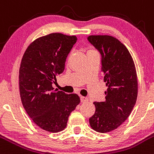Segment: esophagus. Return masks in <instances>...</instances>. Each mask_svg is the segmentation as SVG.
<instances>
[{
  "mask_svg": "<svg viewBox=\"0 0 154 154\" xmlns=\"http://www.w3.org/2000/svg\"><path fill=\"white\" fill-rule=\"evenodd\" d=\"M80 101H81V103H87V102L88 101V99L87 97H80Z\"/></svg>",
  "mask_w": 154,
  "mask_h": 154,
  "instance_id": "esophagus-1",
  "label": "esophagus"
}]
</instances>
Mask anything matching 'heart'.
<instances>
[{
  "instance_id": "1",
  "label": "heart",
  "mask_w": 154,
  "mask_h": 154,
  "mask_svg": "<svg viewBox=\"0 0 154 154\" xmlns=\"http://www.w3.org/2000/svg\"><path fill=\"white\" fill-rule=\"evenodd\" d=\"M94 51V50H93V49H90V50H88V51Z\"/></svg>"
}]
</instances>
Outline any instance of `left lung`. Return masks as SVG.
I'll use <instances>...</instances> for the list:
<instances>
[{
  "label": "left lung",
  "mask_w": 154,
  "mask_h": 154,
  "mask_svg": "<svg viewBox=\"0 0 154 154\" xmlns=\"http://www.w3.org/2000/svg\"><path fill=\"white\" fill-rule=\"evenodd\" d=\"M88 41L101 54L102 72L108 87L104 102H94L95 113L89 119L92 129L114 131L127 119L136 104L138 82L130 52L119 40L109 35H91Z\"/></svg>",
  "instance_id": "1"
}]
</instances>
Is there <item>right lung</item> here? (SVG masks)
<instances>
[{
  "mask_svg": "<svg viewBox=\"0 0 154 154\" xmlns=\"http://www.w3.org/2000/svg\"><path fill=\"white\" fill-rule=\"evenodd\" d=\"M77 40L76 36L49 34L34 40L23 56L19 70L22 104L34 122L46 131L63 130L80 102L76 94H67L52 87Z\"/></svg>",
  "mask_w": 154,
  "mask_h": 154,
  "instance_id": "add662e5",
  "label": "right lung"
}]
</instances>
